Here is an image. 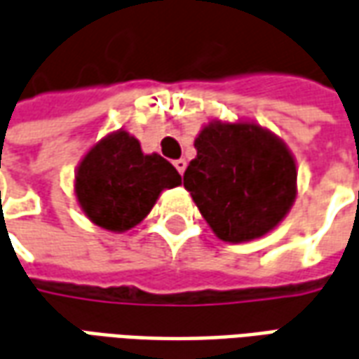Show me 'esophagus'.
Listing matches in <instances>:
<instances>
[{"mask_svg": "<svg viewBox=\"0 0 359 359\" xmlns=\"http://www.w3.org/2000/svg\"><path fill=\"white\" fill-rule=\"evenodd\" d=\"M174 166H175V170L180 172V174H184V172H185V166H187V162H185L184 158L174 160Z\"/></svg>", "mask_w": 359, "mask_h": 359, "instance_id": "1", "label": "esophagus"}]
</instances>
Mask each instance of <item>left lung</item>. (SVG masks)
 <instances>
[{"label":"left lung","mask_w":359,"mask_h":359,"mask_svg":"<svg viewBox=\"0 0 359 359\" xmlns=\"http://www.w3.org/2000/svg\"><path fill=\"white\" fill-rule=\"evenodd\" d=\"M195 149L184 185L220 240H255L288 215L296 162L276 135L248 121H210Z\"/></svg>","instance_id":"1"}]
</instances>
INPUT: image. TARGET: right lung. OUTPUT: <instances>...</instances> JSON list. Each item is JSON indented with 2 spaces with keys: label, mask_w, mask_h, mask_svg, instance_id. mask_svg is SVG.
<instances>
[{
  "label": "right lung",
  "mask_w": 359,
  "mask_h": 359,
  "mask_svg": "<svg viewBox=\"0 0 359 359\" xmlns=\"http://www.w3.org/2000/svg\"><path fill=\"white\" fill-rule=\"evenodd\" d=\"M182 184V175L160 154H144L127 131L104 137L86 152L75 175V193L94 224L126 232L151 212L158 195Z\"/></svg>",
  "instance_id": "1"
}]
</instances>
